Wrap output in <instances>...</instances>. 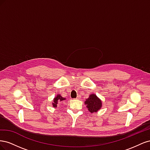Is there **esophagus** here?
I'll use <instances>...</instances> for the list:
<instances>
[{"label":"esophagus","instance_id":"obj_1","mask_svg":"<svg viewBox=\"0 0 150 150\" xmlns=\"http://www.w3.org/2000/svg\"><path fill=\"white\" fill-rule=\"evenodd\" d=\"M81 98V96L80 95H78V96H77V98H76V99H79Z\"/></svg>","mask_w":150,"mask_h":150}]
</instances>
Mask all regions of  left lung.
Returning <instances> with one entry per match:
<instances>
[{
  "instance_id": "left-lung-1",
  "label": "left lung",
  "mask_w": 150,
  "mask_h": 150,
  "mask_svg": "<svg viewBox=\"0 0 150 150\" xmlns=\"http://www.w3.org/2000/svg\"><path fill=\"white\" fill-rule=\"evenodd\" d=\"M84 103L89 111L91 113L96 112L102 106V102L100 99H99L94 94H91L89 98L86 99Z\"/></svg>"
}]
</instances>
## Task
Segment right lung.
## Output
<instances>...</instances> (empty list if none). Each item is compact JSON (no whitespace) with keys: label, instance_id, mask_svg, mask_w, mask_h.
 <instances>
[{"label":"right lung","instance_id":"1","mask_svg":"<svg viewBox=\"0 0 150 150\" xmlns=\"http://www.w3.org/2000/svg\"><path fill=\"white\" fill-rule=\"evenodd\" d=\"M65 98H62L60 94H57V96L54 98V100L52 101H53V103H52V106H53V107L54 108H56V107H57V104L58 103V102L59 101H63V100H65Z\"/></svg>","mask_w":150,"mask_h":150}]
</instances>
